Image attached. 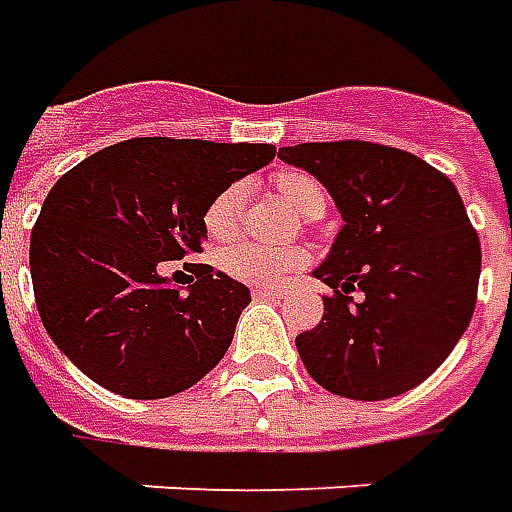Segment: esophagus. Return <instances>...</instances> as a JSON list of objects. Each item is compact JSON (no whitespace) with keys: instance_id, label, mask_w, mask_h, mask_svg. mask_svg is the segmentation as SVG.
I'll list each match as a JSON object with an SVG mask.
<instances>
[{"instance_id":"1","label":"esophagus","mask_w":512,"mask_h":512,"mask_svg":"<svg viewBox=\"0 0 512 512\" xmlns=\"http://www.w3.org/2000/svg\"><path fill=\"white\" fill-rule=\"evenodd\" d=\"M252 296L255 299H280L282 291H277V288H252Z\"/></svg>"}]
</instances>
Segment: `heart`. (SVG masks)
I'll return each instance as SVG.
<instances>
[{
	"label": "heart",
	"instance_id": "b5f03b06",
	"mask_svg": "<svg viewBox=\"0 0 512 512\" xmlns=\"http://www.w3.org/2000/svg\"><path fill=\"white\" fill-rule=\"evenodd\" d=\"M274 188L282 202L302 219H318L327 207L324 185L305 171H280L274 177ZM241 216H244V188L227 185L205 207L202 224H205L207 238L210 241L235 238L241 227ZM305 260V249L299 246H260L244 241V244L227 246L219 255V266L232 280L257 285V288H274L288 274L305 266Z\"/></svg>",
	"mask_w": 512,
	"mask_h": 512
}]
</instances>
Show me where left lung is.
I'll return each mask as SVG.
<instances>
[{
  "mask_svg": "<svg viewBox=\"0 0 512 512\" xmlns=\"http://www.w3.org/2000/svg\"><path fill=\"white\" fill-rule=\"evenodd\" d=\"M341 210L313 277L330 285L318 327L296 335L307 374L335 396L377 402L416 388L466 332L480 238L452 180L421 157L368 144L282 146Z\"/></svg>",
  "mask_w": 512,
  "mask_h": 512,
  "instance_id": "8db88e82",
  "label": "left lung"
}]
</instances>
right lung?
<instances>
[{
    "instance_id": "obj_1",
    "label": "right lung",
    "mask_w": 512,
    "mask_h": 512,
    "mask_svg": "<svg viewBox=\"0 0 512 512\" xmlns=\"http://www.w3.org/2000/svg\"><path fill=\"white\" fill-rule=\"evenodd\" d=\"M274 155L271 144L132 138L55 182L32 227V291L49 338L85 377L127 399H166L216 368L249 288L205 263L177 288L157 268L202 252L210 199Z\"/></svg>"
}]
</instances>
